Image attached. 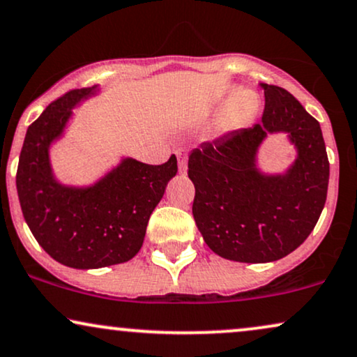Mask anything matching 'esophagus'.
Masks as SVG:
<instances>
[{
  "label": "esophagus",
  "mask_w": 357,
  "mask_h": 357,
  "mask_svg": "<svg viewBox=\"0 0 357 357\" xmlns=\"http://www.w3.org/2000/svg\"><path fill=\"white\" fill-rule=\"evenodd\" d=\"M178 166H179V173H186V169H188V155L183 150L178 151Z\"/></svg>",
  "instance_id": "obj_1"
}]
</instances>
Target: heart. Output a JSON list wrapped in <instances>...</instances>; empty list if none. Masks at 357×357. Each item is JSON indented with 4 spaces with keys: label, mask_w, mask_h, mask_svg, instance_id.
Masks as SVG:
<instances>
[{
    "label": "heart",
    "mask_w": 357,
    "mask_h": 357,
    "mask_svg": "<svg viewBox=\"0 0 357 357\" xmlns=\"http://www.w3.org/2000/svg\"><path fill=\"white\" fill-rule=\"evenodd\" d=\"M257 108H259V102H257V97L254 93H238V96L234 98L231 105H229L227 112H225L222 125L225 128H237V126H242L257 114Z\"/></svg>",
    "instance_id": "1"
}]
</instances>
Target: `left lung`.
<instances>
[{"instance_id":"8db88e82","label":"left lung","mask_w":357,"mask_h":357,"mask_svg":"<svg viewBox=\"0 0 357 357\" xmlns=\"http://www.w3.org/2000/svg\"><path fill=\"white\" fill-rule=\"evenodd\" d=\"M261 121L194 148L188 176L196 194L192 215L209 249L227 260L265 264L283 259L306 241L326 202L329 161L321 128L285 89L261 84ZM287 131L299 148L283 176L255 168L267 132Z\"/></svg>"}]
</instances>
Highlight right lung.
Segmentation results:
<instances>
[{"instance_id":"add662e5","label":"right lung","mask_w":357,"mask_h":357,"mask_svg":"<svg viewBox=\"0 0 357 357\" xmlns=\"http://www.w3.org/2000/svg\"><path fill=\"white\" fill-rule=\"evenodd\" d=\"M93 89L69 90L29 125L16 173L22 215L36 241L59 264L82 270L123 264L138 254L151 212L178 173L174 155L158 166L126 158L92 188L56 183L49 145L62 133L72 107Z\"/></svg>"}]
</instances>
